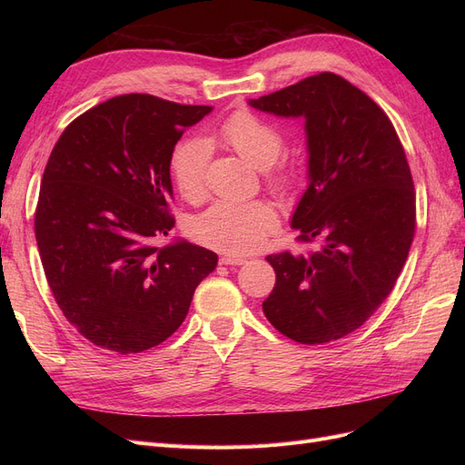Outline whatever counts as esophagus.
Returning <instances> with one entry per match:
<instances>
[{"instance_id": "obj_1", "label": "esophagus", "mask_w": 465, "mask_h": 465, "mask_svg": "<svg viewBox=\"0 0 465 465\" xmlns=\"http://www.w3.org/2000/svg\"><path fill=\"white\" fill-rule=\"evenodd\" d=\"M219 262H221L223 265H244V263H246V258L224 254V256H221V258H219Z\"/></svg>"}]
</instances>
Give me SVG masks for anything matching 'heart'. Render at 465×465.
Masks as SVG:
<instances>
[{"label":"heart","mask_w":465,"mask_h":465,"mask_svg":"<svg viewBox=\"0 0 465 465\" xmlns=\"http://www.w3.org/2000/svg\"><path fill=\"white\" fill-rule=\"evenodd\" d=\"M221 137L236 153L258 168H265V180L277 193H285L294 184L289 168H275L283 151V135L252 112L241 110L221 125ZM211 159V145L203 137H188L180 142L171 159V174L178 192L188 202H198L205 195V176ZM277 227L275 209L265 202H217L193 221L192 234L198 242L227 254H250L258 250L267 234Z\"/></svg>","instance_id":"1"}]
</instances>
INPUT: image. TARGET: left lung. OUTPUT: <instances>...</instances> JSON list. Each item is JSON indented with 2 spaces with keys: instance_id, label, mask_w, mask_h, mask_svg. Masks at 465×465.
<instances>
[{
  "instance_id": "1",
  "label": "left lung",
  "mask_w": 465,
  "mask_h": 465,
  "mask_svg": "<svg viewBox=\"0 0 465 465\" xmlns=\"http://www.w3.org/2000/svg\"><path fill=\"white\" fill-rule=\"evenodd\" d=\"M248 104L302 118L308 186L291 217L312 254L265 260L275 287L262 304L272 326L316 345L355 331L386 301L410 254L415 190L396 130L372 98L335 74H318Z\"/></svg>"
}]
</instances>
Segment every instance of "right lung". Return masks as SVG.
Listing matches in <instances>:
<instances>
[{
    "mask_svg": "<svg viewBox=\"0 0 465 465\" xmlns=\"http://www.w3.org/2000/svg\"><path fill=\"white\" fill-rule=\"evenodd\" d=\"M211 110L122 94L75 118L52 149L36 244L64 316L98 347L128 355L163 343L217 267L198 244H153L174 227V147Z\"/></svg>",
    "mask_w": 465,
    "mask_h": 465,
    "instance_id": "obj_1",
    "label": "right lung"
}]
</instances>
